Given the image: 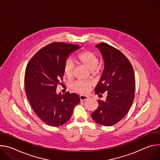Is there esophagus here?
Returning <instances> with one entry per match:
<instances>
[{"mask_svg": "<svg viewBox=\"0 0 160 160\" xmlns=\"http://www.w3.org/2000/svg\"><path fill=\"white\" fill-rule=\"evenodd\" d=\"M87 99H88V97L86 96H83V95H80V99L81 101L87 100Z\"/></svg>", "mask_w": 160, "mask_h": 160, "instance_id": "34e87169", "label": "esophagus"}]
</instances>
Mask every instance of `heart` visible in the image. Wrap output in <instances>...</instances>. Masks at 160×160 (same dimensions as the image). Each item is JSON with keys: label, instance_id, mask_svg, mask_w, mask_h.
<instances>
[{"label": "heart", "instance_id": "obj_1", "mask_svg": "<svg viewBox=\"0 0 160 160\" xmlns=\"http://www.w3.org/2000/svg\"><path fill=\"white\" fill-rule=\"evenodd\" d=\"M78 61L84 65L86 68L94 72L99 69V66L98 64L99 59L98 56L93 51L86 50L81 52L77 56ZM75 64L71 59H67L64 64V72L66 75L71 77L73 74ZM90 82L84 80H77L72 85V88L75 92L80 94H86L88 92L91 87Z\"/></svg>", "mask_w": 160, "mask_h": 160}]
</instances>
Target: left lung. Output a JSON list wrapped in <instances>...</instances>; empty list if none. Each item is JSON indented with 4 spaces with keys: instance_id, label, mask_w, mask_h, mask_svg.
I'll use <instances>...</instances> for the list:
<instances>
[{
    "instance_id": "left-lung-1",
    "label": "left lung",
    "mask_w": 160,
    "mask_h": 160,
    "mask_svg": "<svg viewBox=\"0 0 160 160\" xmlns=\"http://www.w3.org/2000/svg\"><path fill=\"white\" fill-rule=\"evenodd\" d=\"M96 46L104 61L102 75L95 93H107L105 101L98 100V108L91 114L92 119L104 126H112L123 119L130 109L135 96V77L128 58L118 49L101 42Z\"/></svg>"
}]
</instances>
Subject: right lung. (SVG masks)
I'll return each mask as SVG.
<instances>
[{"label":"right lung","mask_w":160,"mask_h":160,"mask_svg":"<svg viewBox=\"0 0 160 160\" xmlns=\"http://www.w3.org/2000/svg\"><path fill=\"white\" fill-rule=\"evenodd\" d=\"M79 45L52 42L40 49L29 61L25 70V92L37 117L45 124L59 127L70 120L80 101L78 94L67 92L57 94L62 80L64 64Z\"/></svg>","instance_id":"add662e5"}]
</instances>
